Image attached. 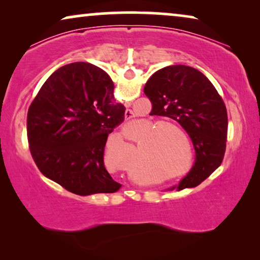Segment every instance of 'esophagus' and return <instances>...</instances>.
Returning <instances> with one entry per match:
<instances>
[{
    "mask_svg": "<svg viewBox=\"0 0 260 260\" xmlns=\"http://www.w3.org/2000/svg\"><path fill=\"white\" fill-rule=\"evenodd\" d=\"M134 117V112L130 109L125 110V119H131Z\"/></svg>",
    "mask_w": 260,
    "mask_h": 260,
    "instance_id": "1",
    "label": "esophagus"
}]
</instances>
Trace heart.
Returning <instances> with one entry per match:
<instances>
[{"instance_id":"obj_1","label":"heart","mask_w":260,"mask_h":260,"mask_svg":"<svg viewBox=\"0 0 260 260\" xmlns=\"http://www.w3.org/2000/svg\"><path fill=\"white\" fill-rule=\"evenodd\" d=\"M156 123L157 122L149 120L148 126H154ZM166 128H170L171 130L166 131ZM172 130L176 131V133H180L179 127L174 125V124L168 122H161L145 133L147 136H150V135L158 133L154 138H152V141L148 144V147L145 148V158H154L156 156H161L163 154H167L169 156V158H173V156L175 155L176 151L177 140L176 135L174 134Z\"/></svg>"}]
</instances>
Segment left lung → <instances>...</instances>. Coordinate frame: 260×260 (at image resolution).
I'll return each mask as SVG.
<instances>
[{"mask_svg": "<svg viewBox=\"0 0 260 260\" xmlns=\"http://www.w3.org/2000/svg\"><path fill=\"white\" fill-rule=\"evenodd\" d=\"M144 93L150 115L176 120L189 136L195 151L191 169L167 190L197 187L221 165L226 150L227 110L213 84L200 71L184 65L158 70L149 78Z\"/></svg>", "mask_w": 260, "mask_h": 260, "instance_id": "left-lung-1", "label": "left lung"}]
</instances>
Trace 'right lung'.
<instances>
[{"mask_svg": "<svg viewBox=\"0 0 260 260\" xmlns=\"http://www.w3.org/2000/svg\"><path fill=\"white\" fill-rule=\"evenodd\" d=\"M109 74L88 62L56 70L42 85L27 116L30 154L46 177L81 197L116 193L122 184L106 169L109 134L124 120Z\"/></svg>", "mask_w": 260, "mask_h": 260, "instance_id": "1", "label": "right lung"}]
</instances>
